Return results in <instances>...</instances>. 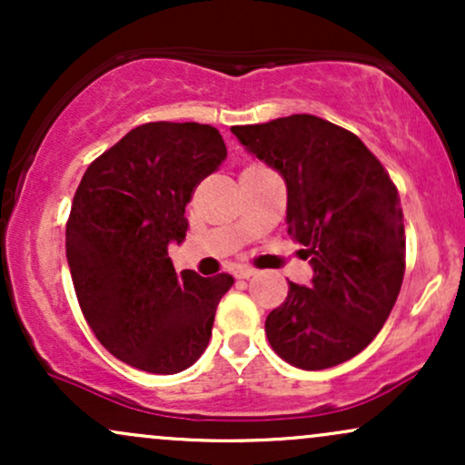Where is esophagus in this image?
Returning a JSON list of instances; mask_svg holds the SVG:
<instances>
[{
  "instance_id": "34e87169",
  "label": "esophagus",
  "mask_w": 465,
  "mask_h": 465,
  "mask_svg": "<svg viewBox=\"0 0 465 465\" xmlns=\"http://www.w3.org/2000/svg\"><path fill=\"white\" fill-rule=\"evenodd\" d=\"M258 271L251 269V266H242V269L236 271V277H240V280H249V277H253Z\"/></svg>"
}]
</instances>
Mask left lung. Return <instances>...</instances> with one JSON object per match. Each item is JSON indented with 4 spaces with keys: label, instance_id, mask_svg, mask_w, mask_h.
Returning <instances> with one entry per match:
<instances>
[{
    "label": "left lung",
    "instance_id": "left-lung-1",
    "mask_svg": "<svg viewBox=\"0 0 465 465\" xmlns=\"http://www.w3.org/2000/svg\"><path fill=\"white\" fill-rule=\"evenodd\" d=\"M284 177L288 233L306 247L312 282H288L269 312L271 348L300 370L350 361L385 325L404 277V216L387 170L354 133L317 115L232 126Z\"/></svg>",
    "mask_w": 465,
    "mask_h": 465
}]
</instances>
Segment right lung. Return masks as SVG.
I'll use <instances>...</instances> for the list:
<instances>
[{"label":"right lung","mask_w":465,"mask_h":465,"mask_svg":"<svg viewBox=\"0 0 465 465\" xmlns=\"http://www.w3.org/2000/svg\"><path fill=\"white\" fill-rule=\"evenodd\" d=\"M225 157L214 126L148 122L83 174L65 229L69 273L89 328L126 365L179 373L210 343L233 277L177 275L168 247L185 240L192 192Z\"/></svg>","instance_id":"right-lung-1"}]
</instances>
